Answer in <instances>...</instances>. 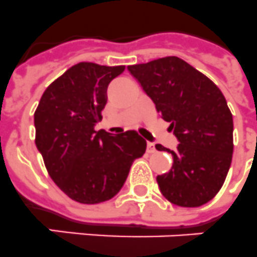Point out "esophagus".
<instances>
[{
  "instance_id": "obj_1",
  "label": "esophagus",
  "mask_w": 257,
  "mask_h": 257,
  "mask_svg": "<svg viewBox=\"0 0 257 257\" xmlns=\"http://www.w3.org/2000/svg\"><path fill=\"white\" fill-rule=\"evenodd\" d=\"M148 153H155V148H154V144H152V142H148Z\"/></svg>"
}]
</instances>
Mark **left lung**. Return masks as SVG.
<instances>
[{"label": "left lung", "instance_id": "1", "mask_svg": "<svg viewBox=\"0 0 257 257\" xmlns=\"http://www.w3.org/2000/svg\"><path fill=\"white\" fill-rule=\"evenodd\" d=\"M128 70L180 142L175 150L155 145L174 161L169 172L157 176L162 195L178 206L204 205L222 188L231 165L234 124L225 96L212 79L176 56Z\"/></svg>", "mask_w": 257, "mask_h": 257}]
</instances>
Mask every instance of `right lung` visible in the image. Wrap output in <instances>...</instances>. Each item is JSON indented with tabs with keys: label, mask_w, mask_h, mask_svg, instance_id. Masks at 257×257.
Here are the masks:
<instances>
[{
	"label": "right lung",
	"mask_w": 257,
	"mask_h": 257,
	"mask_svg": "<svg viewBox=\"0 0 257 257\" xmlns=\"http://www.w3.org/2000/svg\"><path fill=\"white\" fill-rule=\"evenodd\" d=\"M125 70L79 62L47 87L34 115L35 144L52 180L81 204L111 200L124 185L146 141L136 131H94L107 103V86Z\"/></svg>",
	"instance_id": "right-lung-1"
}]
</instances>
